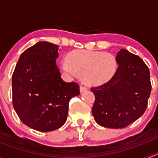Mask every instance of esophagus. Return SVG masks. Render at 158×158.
<instances>
[{"mask_svg":"<svg viewBox=\"0 0 158 158\" xmlns=\"http://www.w3.org/2000/svg\"><path fill=\"white\" fill-rule=\"evenodd\" d=\"M87 90V87L84 85H80V91L81 92H84V91H86Z\"/></svg>","mask_w":158,"mask_h":158,"instance_id":"34e87169","label":"esophagus"}]
</instances>
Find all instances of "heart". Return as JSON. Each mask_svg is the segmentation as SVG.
Wrapping results in <instances>:
<instances>
[{"instance_id":"heart-1","label":"heart","mask_w":158,"mask_h":158,"mask_svg":"<svg viewBox=\"0 0 158 158\" xmlns=\"http://www.w3.org/2000/svg\"><path fill=\"white\" fill-rule=\"evenodd\" d=\"M62 68L72 77L82 75L89 85H102L109 81L118 69V60L113 54L102 51L77 49L62 61Z\"/></svg>"}]
</instances>
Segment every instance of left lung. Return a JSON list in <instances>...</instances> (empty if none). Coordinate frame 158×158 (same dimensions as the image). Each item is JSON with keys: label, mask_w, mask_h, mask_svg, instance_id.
<instances>
[{"label": "left lung", "mask_w": 158, "mask_h": 158, "mask_svg": "<svg viewBox=\"0 0 158 158\" xmlns=\"http://www.w3.org/2000/svg\"><path fill=\"white\" fill-rule=\"evenodd\" d=\"M117 72L106 83L92 87V114L99 125L122 128L139 118L151 92L150 71L138 56L122 49L117 54Z\"/></svg>", "instance_id": "8db88e82"}]
</instances>
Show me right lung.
<instances>
[{"mask_svg":"<svg viewBox=\"0 0 158 158\" xmlns=\"http://www.w3.org/2000/svg\"><path fill=\"white\" fill-rule=\"evenodd\" d=\"M58 47L44 41L27 49L12 76L13 106L23 124L39 131L63 126L70 99L80 93L77 82L62 79Z\"/></svg>","mask_w":158,"mask_h":158,"instance_id":"1","label":"right lung"}]
</instances>
